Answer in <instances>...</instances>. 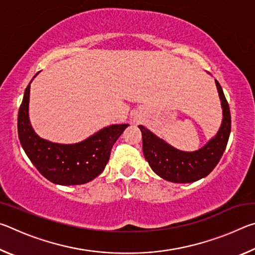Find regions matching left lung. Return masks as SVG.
<instances>
[{
	"instance_id": "1",
	"label": "left lung",
	"mask_w": 255,
	"mask_h": 255,
	"mask_svg": "<svg viewBox=\"0 0 255 255\" xmlns=\"http://www.w3.org/2000/svg\"><path fill=\"white\" fill-rule=\"evenodd\" d=\"M216 82L223 109V122L216 136L195 152H183L167 144L144 126H138L143 136L146 161L158 176L174 183H190L208 175L217 165L231 133L230 106L221 84Z\"/></svg>"
}]
</instances>
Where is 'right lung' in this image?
Here are the masks:
<instances>
[{
  "label": "right lung",
  "mask_w": 255,
  "mask_h": 255,
  "mask_svg": "<svg viewBox=\"0 0 255 255\" xmlns=\"http://www.w3.org/2000/svg\"><path fill=\"white\" fill-rule=\"evenodd\" d=\"M30 83L18 114L19 139L30 161L41 175L56 184L77 185L96 179L105 170L112 146L129 125H111L76 144L42 139L29 120Z\"/></svg>",
  "instance_id": "add662e5"
}]
</instances>
